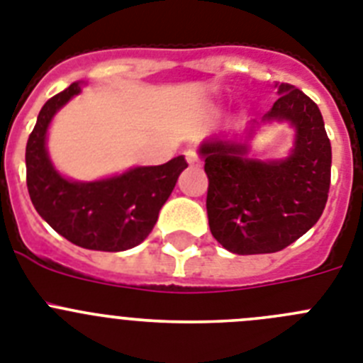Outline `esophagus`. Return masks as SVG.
<instances>
[{
	"instance_id": "1",
	"label": "esophagus",
	"mask_w": 363,
	"mask_h": 363,
	"mask_svg": "<svg viewBox=\"0 0 363 363\" xmlns=\"http://www.w3.org/2000/svg\"><path fill=\"white\" fill-rule=\"evenodd\" d=\"M185 160H187L191 165H200L201 163V156L196 149H187L185 150Z\"/></svg>"
}]
</instances>
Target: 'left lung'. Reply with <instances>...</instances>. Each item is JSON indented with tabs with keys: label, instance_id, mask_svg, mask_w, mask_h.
<instances>
[{
	"label": "left lung",
	"instance_id": "8db88e82",
	"mask_svg": "<svg viewBox=\"0 0 363 363\" xmlns=\"http://www.w3.org/2000/svg\"><path fill=\"white\" fill-rule=\"evenodd\" d=\"M264 120H289L296 145L281 162L247 160L242 143L211 140L205 158L207 216L214 238L234 255H267L296 242L320 220L331 185V142L318 105L291 85Z\"/></svg>",
	"mask_w": 363,
	"mask_h": 363
}]
</instances>
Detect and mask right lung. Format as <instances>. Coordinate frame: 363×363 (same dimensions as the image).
I'll list each match as a JSON object with an SVG mask.
<instances>
[{
    "mask_svg": "<svg viewBox=\"0 0 363 363\" xmlns=\"http://www.w3.org/2000/svg\"><path fill=\"white\" fill-rule=\"evenodd\" d=\"M79 91L78 83H72L40 111L25 150L28 194L38 214L74 245L92 251H127L154 229L160 209L187 162L178 156L163 165L136 167L118 178L92 184L62 178L47 156L45 136L57 108Z\"/></svg>",
    "mask_w": 363,
    "mask_h": 363,
    "instance_id": "right-lung-1",
    "label": "right lung"
}]
</instances>
